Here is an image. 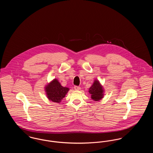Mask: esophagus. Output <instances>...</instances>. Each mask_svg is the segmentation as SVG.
Segmentation results:
<instances>
[{"instance_id": "obj_1", "label": "esophagus", "mask_w": 153, "mask_h": 153, "mask_svg": "<svg viewBox=\"0 0 153 153\" xmlns=\"http://www.w3.org/2000/svg\"><path fill=\"white\" fill-rule=\"evenodd\" d=\"M74 88L75 90H80V89H81V88L79 87V86H74Z\"/></svg>"}]
</instances>
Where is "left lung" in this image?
Here are the masks:
<instances>
[{
  "instance_id": "8db88e82",
  "label": "left lung",
  "mask_w": 153,
  "mask_h": 153,
  "mask_svg": "<svg viewBox=\"0 0 153 153\" xmlns=\"http://www.w3.org/2000/svg\"><path fill=\"white\" fill-rule=\"evenodd\" d=\"M103 89L99 81L95 80L93 85L89 89V92L91 94V98L95 101H99L103 97Z\"/></svg>"
}]
</instances>
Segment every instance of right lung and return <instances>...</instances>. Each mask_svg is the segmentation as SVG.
<instances>
[{"instance_id":"right-lung-1","label":"right lung","mask_w":153,"mask_h":153,"mask_svg":"<svg viewBox=\"0 0 153 153\" xmlns=\"http://www.w3.org/2000/svg\"><path fill=\"white\" fill-rule=\"evenodd\" d=\"M69 88L63 87L56 79L49 83L45 88L48 98L52 102H59L65 96Z\"/></svg>"}]
</instances>
